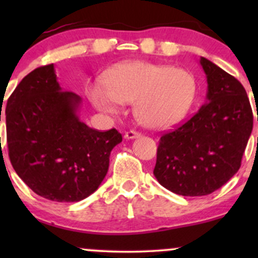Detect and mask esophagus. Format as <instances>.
I'll use <instances>...</instances> for the list:
<instances>
[{"instance_id":"1","label":"esophagus","mask_w":258,"mask_h":258,"mask_svg":"<svg viewBox=\"0 0 258 258\" xmlns=\"http://www.w3.org/2000/svg\"><path fill=\"white\" fill-rule=\"evenodd\" d=\"M141 136V134L137 131H134V130H130V131H127L126 134H124V139L126 140H132V139H137V137Z\"/></svg>"}]
</instances>
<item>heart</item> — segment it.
I'll return each mask as SVG.
<instances>
[{"label": "heart", "mask_w": 258, "mask_h": 258, "mask_svg": "<svg viewBox=\"0 0 258 258\" xmlns=\"http://www.w3.org/2000/svg\"><path fill=\"white\" fill-rule=\"evenodd\" d=\"M105 90L93 88L91 97L105 112H114L117 102H134L137 121L148 128L177 123L188 112L196 96L194 75L166 64L134 61L113 67L103 80Z\"/></svg>", "instance_id": "heart-1"}]
</instances>
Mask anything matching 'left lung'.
Listing matches in <instances>:
<instances>
[{"label":"left lung","instance_id":"left-lung-1","mask_svg":"<svg viewBox=\"0 0 258 258\" xmlns=\"http://www.w3.org/2000/svg\"><path fill=\"white\" fill-rule=\"evenodd\" d=\"M207 101L194 116L161 136L153 175L182 196H206L241 167L253 114L241 82L205 57ZM258 119V114H257Z\"/></svg>","mask_w":258,"mask_h":258}]
</instances>
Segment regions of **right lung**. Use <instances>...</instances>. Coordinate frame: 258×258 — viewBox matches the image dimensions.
Returning a JSON list of instances; mask_svg holds the SVG:
<instances>
[{
  "label": "right lung",
  "instance_id": "obj_1",
  "mask_svg": "<svg viewBox=\"0 0 258 258\" xmlns=\"http://www.w3.org/2000/svg\"><path fill=\"white\" fill-rule=\"evenodd\" d=\"M80 96L59 87L53 63L23 77L7 100L10 161L43 199L77 202L93 194L107 173L111 151L122 141L116 128L101 132L80 121Z\"/></svg>",
  "mask_w": 258,
  "mask_h": 258
}]
</instances>
